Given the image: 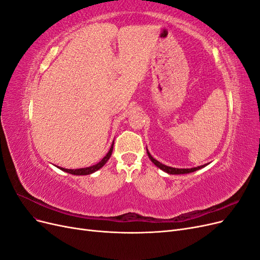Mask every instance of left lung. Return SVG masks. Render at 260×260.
Listing matches in <instances>:
<instances>
[{"mask_svg": "<svg viewBox=\"0 0 260 260\" xmlns=\"http://www.w3.org/2000/svg\"><path fill=\"white\" fill-rule=\"evenodd\" d=\"M146 153H147V155H148V157H149V159L152 160V162L155 165V166H157L158 167L159 169H161L162 171H165V172H167V174H169V175H184V174H190V172H194V171H196V170H200V169H202V168H204V167H206L207 165L209 164H205V165H203V166H199V167H194V168H174V167H169V166H166V165H164V164H161V162H159L158 160H156L154 157L151 155V153L148 152V149H147V147H146Z\"/></svg>", "mask_w": 260, "mask_h": 260, "instance_id": "left-lung-1", "label": "left lung"}]
</instances>
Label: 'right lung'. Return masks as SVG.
<instances>
[{
    "label": "right lung",
    "mask_w": 260,
    "mask_h": 260,
    "mask_svg": "<svg viewBox=\"0 0 260 260\" xmlns=\"http://www.w3.org/2000/svg\"><path fill=\"white\" fill-rule=\"evenodd\" d=\"M113 148H114V142L111 146V148H109L108 153L102 158L101 161H99L98 164L93 165V166H90V167H85V168H80V169H66V168H61V167H58L60 170L65 171V172H68V174L70 175H75V176H86V175H91L93 174V172L98 171L99 169H101L102 167L104 166V165L107 162V160L109 159V157L112 156V153H113Z\"/></svg>",
    "instance_id": "add662e5"
}]
</instances>
